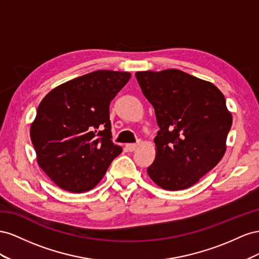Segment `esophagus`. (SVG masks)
Masks as SVG:
<instances>
[{
	"label": "esophagus",
	"instance_id": "esophagus-1",
	"mask_svg": "<svg viewBox=\"0 0 259 259\" xmlns=\"http://www.w3.org/2000/svg\"><path fill=\"white\" fill-rule=\"evenodd\" d=\"M137 147H138V144H135V143H129V144L125 145V149H127L129 152L136 151Z\"/></svg>",
	"mask_w": 259,
	"mask_h": 259
}]
</instances>
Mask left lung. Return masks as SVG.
Returning <instances> with one entry per match:
<instances>
[{"instance_id":"left-lung-1","label":"left lung","mask_w":259,"mask_h":259,"mask_svg":"<svg viewBox=\"0 0 259 259\" xmlns=\"http://www.w3.org/2000/svg\"><path fill=\"white\" fill-rule=\"evenodd\" d=\"M159 130L150 178L168 191L187 189L215 167L226 152L232 116L219 89L178 69L138 71Z\"/></svg>"}]
</instances>
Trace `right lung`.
<instances>
[{"label":"right lung","mask_w":259,"mask_h":259,"mask_svg":"<svg viewBox=\"0 0 259 259\" xmlns=\"http://www.w3.org/2000/svg\"><path fill=\"white\" fill-rule=\"evenodd\" d=\"M130 77L97 70L56 87L41 101L30 137L39 166L60 188L93 189L122 152L112 141L109 104Z\"/></svg>","instance_id":"add662e5"}]
</instances>
